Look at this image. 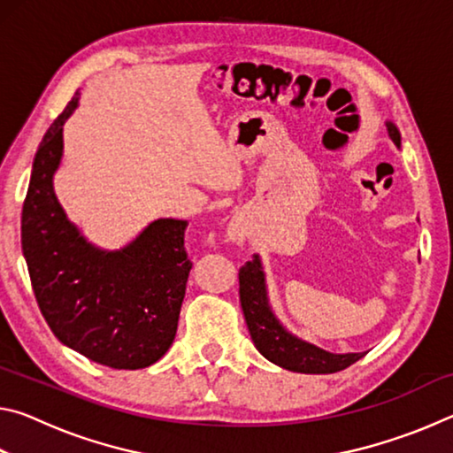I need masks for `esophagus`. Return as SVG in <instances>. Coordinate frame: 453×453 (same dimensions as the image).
I'll list each match as a JSON object with an SVG mask.
<instances>
[{
  "label": "esophagus",
  "instance_id": "obj_1",
  "mask_svg": "<svg viewBox=\"0 0 453 453\" xmlns=\"http://www.w3.org/2000/svg\"><path fill=\"white\" fill-rule=\"evenodd\" d=\"M245 234H248V227H245L243 221H240V219L229 221V226H227V240L229 242L242 245L245 240Z\"/></svg>",
  "mask_w": 453,
  "mask_h": 453
}]
</instances>
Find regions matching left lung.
Returning a JSON list of instances; mask_svg holds the SVG:
<instances>
[{
    "label": "left lung",
    "mask_w": 453,
    "mask_h": 453,
    "mask_svg": "<svg viewBox=\"0 0 453 453\" xmlns=\"http://www.w3.org/2000/svg\"><path fill=\"white\" fill-rule=\"evenodd\" d=\"M386 127L389 140L402 148L397 126L394 121H386ZM240 302L254 346L265 359L283 370L297 373H334L346 370L364 357V354H332L291 334L272 308L265 272L257 254L240 270Z\"/></svg>",
    "instance_id": "8db88e82"
}]
</instances>
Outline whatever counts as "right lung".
Instances as JSON below:
<instances>
[{"instance_id": "obj_1", "label": "right lung", "mask_w": 453, "mask_h": 453, "mask_svg": "<svg viewBox=\"0 0 453 453\" xmlns=\"http://www.w3.org/2000/svg\"><path fill=\"white\" fill-rule=\"evenodd\" d=\"M72 97L37 148L21 211V250L34 294L53 335L113 370L156 364L173 343L191 270L188 221L159 218L119 250H102L70 221L53 189L64 157Z\"/></svg>"}]
</instances>
